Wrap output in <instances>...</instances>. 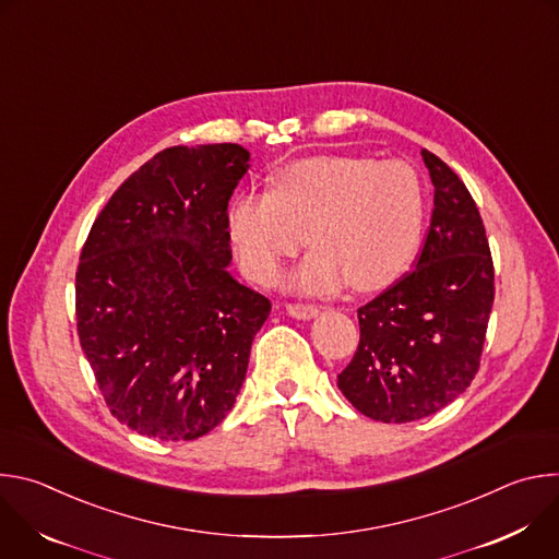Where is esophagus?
<instances>
[{
    "mask_svg": "<svg viewBox=\"0 0 559 559\" xmlns=\"http://www.w3.org/2000/svg\"><path fill=\"white\" fill-rule=\"evenodd\" d=\"M285 309L292 318H298V321H309V318L318 313L316 305H302V302H289Z\"/></svg>",
    "mask_w": 559,
    "mask_h": 559,
    "instance_id": "34e87169",
    "label": "esophagus"
}]
</instances>
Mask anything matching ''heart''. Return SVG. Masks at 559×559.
<instances>
[{
    "label": "heart",
    "mask_w": 559,
    "mask_h": 559,
    "mask_svg": "<svg viewBox=\"0 0 559 559\" xmlns=\"http://www.w3.org/2000/svg\"><path fill=\"white\" fill-rule=\"evenodd\" d=\"M427 216L425 186L405 162L316 156L285 166L272 192L238 194L227 231L243 270L274 285L307 243L313 250L289 276V289L328 296L345 285H391L414 263Z\"/></svg>",
    "instance_id": "b5f03b06"
}]
</instances>
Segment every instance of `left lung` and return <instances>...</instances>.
Returning a JSON list of instances; mask_svg holds the SVG:
<instances>
[{"label":"left lung","mask_w":559,"mask_h":559,"mask_svg":"<svg viewBox=\"0 0 559 559\" xmlns=\"http://www.w3.org/2000/svg\"><path fill=\"white\" fill-rule=\"evenodd\" d=\"M433 212L416 270L358 309L360 343L338 389L367 418H427L471 384L493 307V259L473 197L423 150Z\"/></svg>","instance_id":"left-lung-1"}]
</instances>
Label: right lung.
<instances>
[{
  "label": "right lung",
  "mask_w": 559,
  "mask_h": 559,
  "mask_svg": "<svg viewBox=\"0 0 559 559\" xmlns=\"http://www.w3.org/2000/svg\"><path fill=\"white\" fill-rule=\"evenodd\" d=\"M248 162L236 143L154 154L110 197L79 257V343L110 414L141 436H205L246 380L272 309L227 272V203Z\"/></svg>",
  "instance_id": "add662e5"
}]
</instances>
